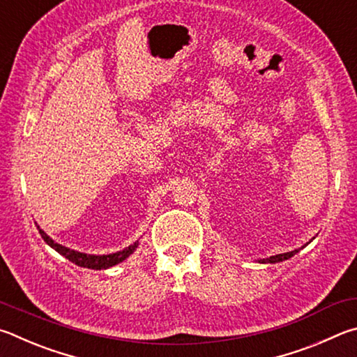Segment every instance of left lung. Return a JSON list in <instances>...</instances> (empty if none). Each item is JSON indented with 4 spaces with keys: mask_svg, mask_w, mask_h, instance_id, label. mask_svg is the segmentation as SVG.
<instances>
[{
    "mask_svg": "<svg viewBox=\"0 0 357 357\" xmlns=\"http://www.w3.org/2000/svg\"><path fill=\"white\" fill-rule=\"evenodd\" d=\"M296 252H299V249H295V251L291 252H285V254H278V255H271L270 259H261L259 260L260 264H278V261H284V260H289L290 257H293Z\"/></svg>",
    "mask_w": 357,
    "mask_h": 357,
    "instance_id": "8db88e82",
    "label": "left lung"
}]
</instances>
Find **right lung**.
I'll use <instances>...</instances> for the list:
<instances>
[{
	"label": "right lung",
	"mask_w": 357,
	"mask_h": 357,
	"mask_svg": "<svg viewBox=\"0 0 357 357\" xmlns=\"http://www.w3.org/2000/svg\"><path fill=\"white\" fill-rule=\"evenodd\" d=\"M36 226H37V222H36ZM37 230H39V234L43 238V241H45L48 246H52L56 252L64 255V257L70 260L72 264L83 266V268H91V270H106V268H111L117 264H121V261L130 257V255L135 252V249L137 248V241H136L135 245H130L128 248H125V249H122V251H117L114 254H108V255L84 254V252L73 251V249H70V248H66V246L59 245V243L53 241L39 226H37Z\"/></svg>",
	"instance_id": "right-lung-1"
}]
</instances>
